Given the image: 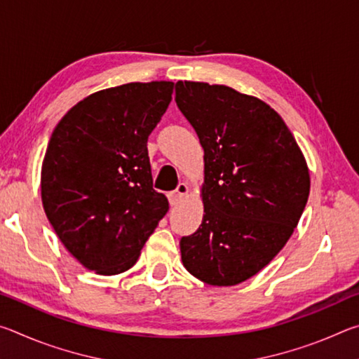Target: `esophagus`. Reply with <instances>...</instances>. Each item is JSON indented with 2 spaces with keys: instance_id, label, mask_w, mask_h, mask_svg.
I'll return each instance as SVG.
<instances>
[{
  "instance_id": "34e87169",
  "label": "esophagus",
  "mask_w": 359,
  "mask_h": 359,
  "mask_svg": "<svg viewBox=\"0 0 359 359\" xmlns=\"http://www.w3.org/2000/svg\"><path fill=\"white\" fill-rule=\"evenodd\" d=\"M187 193H188V185H187V184H184V182H182V184H179L177 190H174V191H169V193H168V199H169V203H171L172 205H175V204L182 201V198H184Z\"/></svg>"
}]
</instances>
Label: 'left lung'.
I'll list each match as a JSON object with an SVG mask.
<instances>
[{"mask_svg":"<svg viewBox=\"0 0 359 359\" xmlns=\"http://www.w3.org/2000/svg\"><path fill=\"white\" fill-rule=\"evenodd\" d=\"M175 102L204 149L203 223L180 239L199 280L231 287L287 244L307 204L306 160L280 115L224 85L175 83Z\"/></svg>","mask_w":359,"mask_h":359,"instance_id":"obj_1","label":"left lung"}]
</instances>
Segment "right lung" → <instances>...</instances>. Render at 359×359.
Instances as JSON below:
<instances>
[{"label": "right lung", "mask_w": 359, "mask_h": 359, "mask_svg": "<svg viewBox=\"0 0 359 359\" xmlns=\"http://www.w3.org/2000/svg\"><path fill=\"white\" fill-rule=\"evenodd\" d=\"M174 83L133 82L87 96L53 130L42 163L46 215L68 252L102 276L128 271L169 209L147 141Z\"/></svg>", "instance_id": "add662e5"}]
</instances>
